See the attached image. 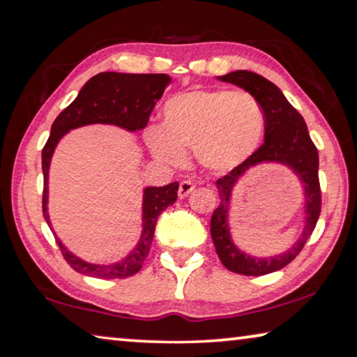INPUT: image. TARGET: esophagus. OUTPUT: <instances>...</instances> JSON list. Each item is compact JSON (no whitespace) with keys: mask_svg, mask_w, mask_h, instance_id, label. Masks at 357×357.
<instances>
[{"mask_svg":"<svg viewBox=\"0 0 357 357\" xmlns=\"http://www.w3.org/2000/svg\"><path fill=\"white\" fill-rule=\"evenodd\" d=\"M193 190H195V185L190 182V180H183V182H180L178 185V198H187Z\"/></svg>","mask_w":357,"mask_h":357,"instance_id":"1","label":"esophagus"}]
</instances>
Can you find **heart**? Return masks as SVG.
<instances>
[{"label": "heart", "mask_w": 357, "mask_h": 357, "mask_svg": "<svg viewBox=\"0 0 357 357\" xmlns=\"http://www.w3.org/2000/svg\"><path fill=\"white\" fill-rule=\"evenodd\" d=\"M266 116L248 92L197 89L164 104L162 130L151 128L146 141L162 162L180 167L185 151L213 172H227L250 158L261 143Z\"/></svg>", "instance_id": "heart-1"}]
</instances>
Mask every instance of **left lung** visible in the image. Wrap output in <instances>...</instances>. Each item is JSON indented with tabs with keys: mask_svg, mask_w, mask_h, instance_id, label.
I'll return each mask as SVG.
<instances>
[{
	"mask_svg": "<svg viewBox=\"0 0 357 357\" xmlns=\"http://www.w3.org/2000/svg\"><path fill=\"white\" fill-rule=\"evenodd\" d=\"M218 79L242 87L260 102L265 110V143L227 175L216 182L219 206L211 218V237L219 260L229 271L245 276H261L278 271L294 260L304 248L319 221L321 209V193L319 182V153L312 143L302 115L292 107L280 87L257 73L238 70ZM275 162L289 167L305 187V229L301 237L289 251L275 257L258 259L242 252L231 241L228 229V204L238 178L248 168L258 163Z\"/></svg>",
	"mask_w": 357,
	"mask_h": 357,
	"instance_id": "obj_1",
	"label": "left lung"
}]
</instances>
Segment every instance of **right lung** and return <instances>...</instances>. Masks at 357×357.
Returning <instances> with one entry per match:
<instances>
[{
  "instance_id": "add662e5",
  "label": "right lung",
  "mask_w": 357,
  "mask_h": 357,
  "mask_svg": "<svg viewBox=\"0 0 357 357\" xmlns=\"http://www.w3.org/2000/svg\"><path fill=\"white\" fill-rule=\"evenodd\" d=\"M170 76L167 75H130V73H99L82 86L79 94L52 125V133L47 144L42 149V170H43V218L52 229L48 216V169L52 155L63 136L70 130L84 125L104 123L115 125L126 131L143 130L149 121L155 102L162 97L165 87L169 86ZM178 192V183H169L165 187H146L143 193V231L138 245L126 255L123 260L110 265H96L76 257L56 237V243L73 270L86 276L102 278V280H116L136 275L148 257L151 242L154 237L155 222L160 213L175 203Z\"/></svg>"
}]
</instances>
